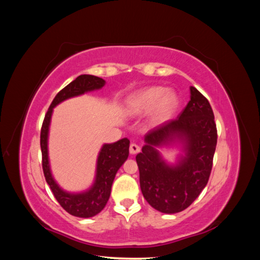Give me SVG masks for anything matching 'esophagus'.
Listing matches in <instances>:
<instances>
[{
	"instance_id": "34e87169",
	"label": "esophagus",
	"mask_w": 260,
	"mask_h": 260,
	"mask_svg": "<svg viewBox=\"0 0 260 260\" xmlns=\"http://www.w3.org/2000/svg\"><path fill=\"white\" fill-rule=\"evenodd\" d=\"M140 146L138 145V144H136V143H132L131 145H130V154L131 155H136V154H138L139 152H140Z\"/></svg>"
}]
</instances>
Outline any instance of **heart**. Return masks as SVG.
I'll return each mask as SVG.
<instances>
[{"label":"heart","instance_id":"heart-1","mask_svg":"<svg viewBox=\"0 0 260 260\" xmlns=\"http://www.w3.org/2000/svg\"><path fill=\"white\" fill-rule=\"evenodd\" d=\"M179 106L178 94L164 86H148L131 94L125 102V111L132 116L149 113L152 124L166 122Z\"/></svg>","mask_w":260,"mask_h":260}]
</instances>
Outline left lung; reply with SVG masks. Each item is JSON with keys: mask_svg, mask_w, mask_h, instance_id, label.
<instances>
[{"mask_svg": "<svg viewBox=\"0 0 260 260\" xmlns=\"http://www.w3.org/2000/svg\"><path fill=\"white\" fill-rule=\"evenodd\" d=\"M190 93L182 113L149 131L136 157L144 199L164 214L182 211L199 198L208 182L216 151L217 129L209 102L194 86ZM170 147L183 152L175 163L160 152Z\"/></svg>", "mask_w": 260, "mask_h": 260, "instance_id": "left-lung-1", "label": "left lung"}]
</instances>
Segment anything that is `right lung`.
<instances>
[{
  "label": "right lung",
  "mask_w": 260,
  "mask_h": 260,
  "mask_svg": "<svg viewBox=\"0 0 260 260\" xmlns=\"http://www.w3.org/2000/svg\"><path fill=\"white\" fill-rule=\"evenodd\" d=\"M106 81L102 78L92 75H81L70 82L64 89L57 93L45 115L41 129V152H42V167L46 182L57 200L59 205L68 214L75 217L90 218L98 215L103 210L107 201L111 196L112 184L117 171L127 160L129 156L130 141L123 138L115 143H105L101 147L98 155L95 177L92 185L81 192H69L62 188L54 179L50 157H49V135L52 115L54 108L61 102L72 98L80 96L83 94L101 90Z\"/></svg>",
  "instance_id": "right-lung-1"
}]
</instances>
